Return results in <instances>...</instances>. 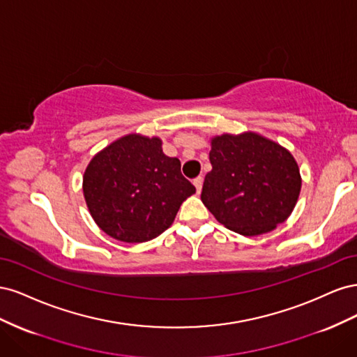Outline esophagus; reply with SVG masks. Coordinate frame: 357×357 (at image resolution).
<instances>
[{"label": "esophagus", "instance_id": "esophagus-1", "mask_svg": "<svg viewBox=\"0 0 357 357\" xmlns=\"http://www.w3.org/2000/svg\"><path fill=\"white\" fill-rule=\"evenodd\" d=\"M202 177L199 176V177H197V178H193V185H195V188H197V192H201V189H202Z\"/></svg>", "mask_w": 357, "mask_h": 357}]
</instances>
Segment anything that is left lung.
Instances as JSON below:
<instances>
[{
  "mask_svg": "<svg viewBox=\"0 0 357 357\" xmlns=\"http://www.w3.org/2000/svg\"><path fill=\"white\" fill-rule=\"evenodd\" d=\"M213 169L201 199L218 222L245 236L273 231L295 208L301 174L289 150L253 132L211 139Z\"/></svg>",
  "mask_w": 357,
  "mask_h": 357,
  "instance_id": "obj_1",
  "label": "left lung"
}]
</instances>
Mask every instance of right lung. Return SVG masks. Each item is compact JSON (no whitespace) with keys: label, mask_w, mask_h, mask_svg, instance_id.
I'll return each instance as SVG.
<instances>
[{"label":"right lung","mask_w":357,"mask_h":357,"mask_svg":"<svg viewBox=\"0 0 357 357\" xmlns=\"http://www.w3.org/2000/svg\"><path fill=\"white\" fill-rule=\"evenodd\" d=\"M159 138L126 135L95 155L83 176V193L96 225L112 238L144 243L171 223L195 186Z\"/></svg>","instance_id":"obj_1"}]
</instances>
